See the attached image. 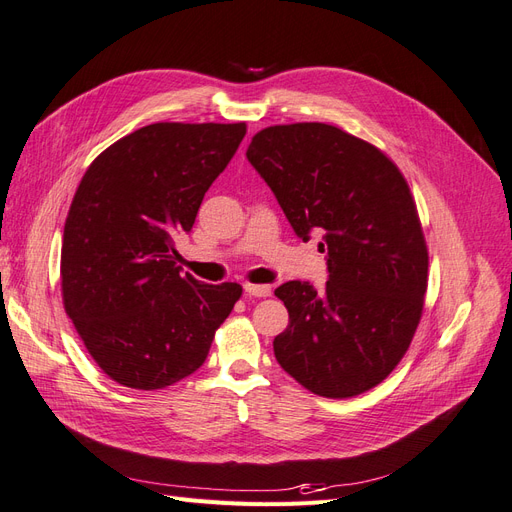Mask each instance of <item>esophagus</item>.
<instances>
[{
    "label": "esophagus",
    "instance_id": "34e87169",
    "mask_svg": "<svg viewBox=\"0 0 512 512\" xmlns=\"http://www.w3.org/2000/svg\"><path fill=\"white\" fill-rule=\"evenodd\" d=\"M244 293L251 295V298H270L272 295V287L270 285H244Z\"/></svg>",
    "mask_w": 512,
    "mask_h": 512
}]
</instances>
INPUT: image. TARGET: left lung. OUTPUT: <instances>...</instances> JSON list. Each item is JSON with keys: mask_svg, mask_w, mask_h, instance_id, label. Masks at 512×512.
I'll list each match as a JSON object with an SVG mask.
<instances>
[{"mask_svg": "<svg viewBox=\"0 0 512 512\" xmlns=\"http://www.w3.org/2000/svg\"><path fill=\"white\" fill-rule=\"evenodd\" d=\"M302 240L321 234L327 285L289 280L274 295L289 325L274 338L287 374L323 398H353L393 372L423 315L427 246L398 166L327 123L272 125L246 151Z\"/></svg>", "mask_w": 512, "mask_h": 512, "instance_id": "left-lung-1", "label": "left lung"}]
</instances>
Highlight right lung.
Returning <instances> with one entry per match:
<instances>
[{
	"label": "right lung",
	"instance_id": "right-lung-1",
	"mask_svg": "<svg viewBox=\"0 0 512 512\" xmlns=\"http://www.w3.org/2000/svg\"><path fill=\"white\" fill-rule=\"evenodd\" d=\"M246 123H153L97 155L63 227V306L95 364L155 391L200 368L234 310L238 283L206 285L176 266L206 191Z\"/></svg>",
	"mask_w": 512,
	"mask_h": 512
}]
</instances>
